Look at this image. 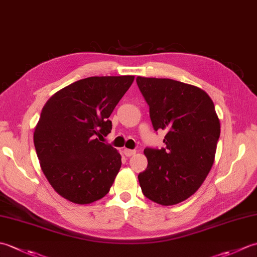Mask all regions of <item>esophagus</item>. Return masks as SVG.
Instances as JSON below:
<instances>
[{"mask_svg":"<svg viewBox=\"0 0 257 257\" xmlns=\"http://www.w3.org/2000/svg\"><path fill=\"white\" fill-rule=\"evenodd\" d=\"M123 154L125 155V157H132L136 154V150L133 149H123Z\"/></svg>","mask_w":257,"mask_h":257,"instance_id":"esophagus-1","label":"esophagus"}]
</instances>
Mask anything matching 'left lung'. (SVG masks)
<instances>
[{"mask_svg": "<svg viewBox=\"0 0 257 257\" xmlns=\"http://www.w3.org/2000/svg\"><path fill=\"white\" fill-rule=\"evenodd\" d=\"M152 127L167 133L165 148H146L148 167L138 179L143 193L161 205L190 198L214 162L220 120L210 96L198 87L169 78L138 76Z\"/></svg>", "mask_w": 257, "mask_h": 257, "instance_id": "1", "label": "left lung"}]
</instances>
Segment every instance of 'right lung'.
Masks as SVG:
<instances>
[{
	"instance_id": "add662e5",
	"label": "right lung",
	"mask_w": 257,
	"mask_h": 257,
	"mask_svg": "<svg viewBox=\"0 0 257 257\" xmlns=\"http://www.w3.org/2000/svg\"><path fill=\"white\" fill-rule=\"evenodd\" d=\"M134 76H94L53 95L43 108L34 146L48 182L63 198L88 204L103 198L121 167V157L100 138L111 132L114 107Z\"/></svg>"
}]
</instances>
